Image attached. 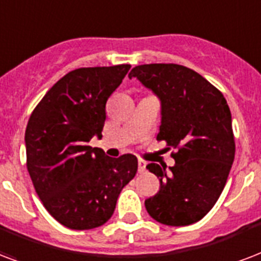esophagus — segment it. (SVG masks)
<instances>
[{"label": "esophagus", "mask_w": 261, "mask_h": 261, "mask_svg": "<svg viewBox=\"0 0 261 261\" xmlns=\"http://www.w3.org/2000/svg\"><path fill=\"white\" fill-rule=\"evenodd\" d=\"M138 172L139 174H145L146 172V163L142 162V160L138 162Z\"/></svg>", "instance_id": "34e87169"}]
</instances>
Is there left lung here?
<instances>
[{
    "instance_id": "left-lung-1",
    "label": "left lung",
    "mask_w": 261,
    "mask_h": 261,
    "mask_svg": "<svg viewBox=\"0 0 261 261\" xmlns=\"http://www.w3.org/2000/svg\"><path fill=\"white\" fill-rule=\"evenodd\" d=\"M162 102L159 141H166L175 166H146L160 190L145 200L148 214L167 226L201 220L216 204L236 154L231 113L223 94L196 71L179 64H144L131 69Z\"/></svg>"
}]
</instances>
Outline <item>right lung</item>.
Returning a JSON list of instances; mask_svg holds the SVG:
<instances>
[{
	"mask_svg": "<svg viewBox=\"0 0 261 261\" xmlns=\"http://www.w3.org/2000/svg\"><path fill=\"white\" fill-rule=\"evenodd\" d=\"M130 64L77 68L49 89L25 128L27 170L38 197L71 230L107 223L117 197L138 170L134 154L113 159L89 146L101 138L105 104Z\"/></svg>",
	"mask_w": 261,
	"mask_h": 261,
	"instance_id": "1",
	"label": "right lung"
}]
</instances>
